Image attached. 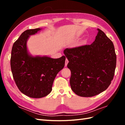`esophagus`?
<instances>
[{
  "mask_svg": "<svg viewBox=\"0 0 125 125\" xmlns=\"http://www.w3.org/2000/svg\"><path fill=\"white\" fill-rule=\"evenodd\" d=\"M68 62H69L68 60V59L66 58V61H65V66H67V64H68Z\"/></svg>",
  "mask_w": 125,
  "mask_h": 125,
  "instance_id": "obj_1",
  "label": "esophagus"
}]
</instances>
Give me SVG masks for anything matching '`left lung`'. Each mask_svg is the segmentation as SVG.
I'll return each mask as SVG.
<instances>
[{"label":"left lung","instance_id":"obj_1","mask_svg":"<svg viewBox=\"0 0 125 125\" xmlns=\"http://www.w3.org/2000/svg\"><path fill=\"white\" fill-rule=\"evenodd\" d=\"M91 45L67 48L63 53L68 59L72 90L82 97H92L106 90L115 74L116 55L112 41L97 29Z\"/></svg>","mask_w":125,"mask_h":125}]
</instances>
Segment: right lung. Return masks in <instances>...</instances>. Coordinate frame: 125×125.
Listing matches in <instances>:
<instances>
[{"label": "right lung", "mask_w": 125, "mask_h": 125, "mask_svg": "<svg viewBox=\"0 0 125 125\" xmlns=\"http://www.w3.org/2000/svg\"><path fill=\"white\" fill-rule=\"evenodd\" d=\"M40 28L27 30L14 43L10 59L11 69L15 83L20 91L32 98L47 95L52 90L54 79L65 66L66 57L53 59L30 56L26 48L29 36Z\"/></svg>", "instance_id": "add662e5"}]
</instances>
